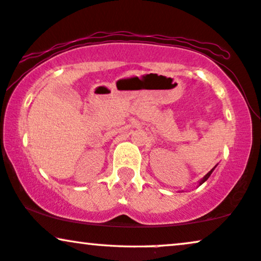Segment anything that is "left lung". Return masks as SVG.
<instances>
[{
	"instance_id": "8db88e82",
	"label": "left lung",
	"mask_w": 261,
	"mask_h": 261,
	"mask_svg": "<svg viewBox=\"0 0 261 261\" xmlns=\"http://www.w3.org/2000/svg\"><path fill=\"white\" fill-rule=\"evenodd\" d=\"M215 168H216V166H215V167H214V168H213V169H211V171H210L209 173H207V174H205V175H204V178H203V179H201V180H200V181H199V186L201 185V184H204V182H205V181H206V180L210 178L211 173H213V172H214V169H215Z\"/></svg>"
}]
</instances>
